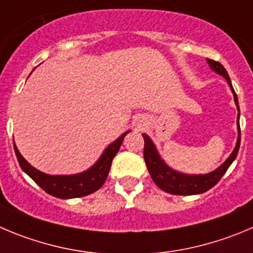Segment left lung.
Masks as SVG:
<instances>
[{
  "instance_id": "8db88e82",
  "label": "left lung",
  "mask_w": 253,
  "mask_h": 253,
  "mask_svg": "<svg viewBox=\"0 0 253 253\" xmlns=\"http://www.w3.org/2000/svg\"><path fill=\"white\" fill-rule=\"evenodd\" d=\"M207 62H209L210 67H211L214 72H217L218 75H221V76L225 77V79L227 80L228 84H230L231 88H232L231 80L230 77H228V73L227 71L225 70V67H223L218 61L210 60V58H207ZM233 97H235L236 106H237L238 111H240L237 94H236L235 91H233ZM238 119H240V113H238ZM237 122H238L237 145H236L235 150H233V152L231 153L230 157L226 160L225 164L221 165L218 169H214V171L211 172V173L198 174V176L183 174L169 169V167L161 160V157H160L157 151H156L155 145H153L152 141L150 140V137H148L147 134H142L143 140H145L143 157H145L146 166H147V169L148 172H150L151 178L153 180V182L159 186L162 191H165V192L172 193V195H182V196L204 193L206 192V191H209L210 188L213 187V186L216 185V183H218V181L222 178L223 174L226 173L228 167L231 166L233 160L236 159L238 150H240L241 129H240V121Z\"/></svg>"
}]
</instances>
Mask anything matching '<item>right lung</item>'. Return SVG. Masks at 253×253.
Instances as JSON below:
<instances>
[{
  "label": "right lung",
  "instance_id": "1",
  "mask_svg": "<svg viewBox=\"0 0 253 253\" xmlns=\"http://www.w3.org/2000/svg\"><path fill=\"white\" fill-rule=\"evenodd\" d=\"M128 132L129 131L125 132L121 137L111 143L102 153L101 159L88 171L82 172L80 174H73V176H49V174L42 173L23 159L16 145H13V148H15L16 157H17L21 169L47 193L57 198L84 197V196L96 192L102 187L110 172L113 157L117 155L120 146L122 145V141Z\"/></svg>",
  "mask_w": 253,
  "mask_h": 253
}]
</instances>
